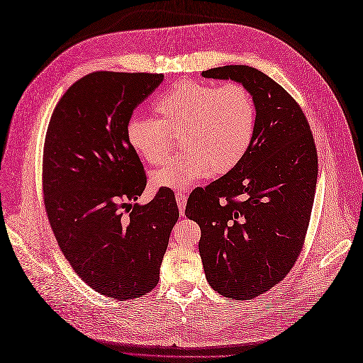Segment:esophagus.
Returning a JSON list of instances; mask_svg holds the SVG:
<instances>
[{
    "instance_id": "34e87169",
    "label": "esophagus",
    "mask_w": 363,
    "mask_h": 363,
    "mask_svg": "<svg viewBox=\"0 0 363 363\" xmlns=\"http://www.w3.org/2000/svg\"><path fill=\"white\" fill-rule=\"evenodd\" d=\"M175 200H177V206H179V211L182 215H184V208H186V195L183 192H175Z\"/></svg>"
}]
</instances>
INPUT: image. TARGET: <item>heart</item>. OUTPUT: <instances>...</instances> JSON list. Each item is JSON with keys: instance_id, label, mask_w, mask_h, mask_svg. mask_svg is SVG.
Segmentation results:
<instances>
[{"instance_id": "b5f03b06", "label": "heart", "mask_w": 363, "mask_h": 363, "mask_svg": "<svg viewBox=\"0 0 363 363\" xmlns=\"http://www.w3.org/2000/svg\"><path fill=\"white\" fill-rule=\"evenodd\" d=\"M156 118L131 116L125 125L128 147L142 160L160 164L182 133L186 150L152 172L155 188L183 191L212 174L235 169L247 155L256 130V103L240 83L215 86L180 82L155 101Z\"/></svg>"}]
</instances>
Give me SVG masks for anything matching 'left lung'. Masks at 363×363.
Masks as SVG:
<instances>
[{
  "label": "left lung",
  "mask_w": 363,
  "mask_h": 363,
  "mask_svg": "<svg viewBox=\"0 0 363 363\" xmlns=\"http://www.w3.org/2000/svg\"><path fill=\"white\" fill-rule=\"evenodd\" d=\"M201 75L244 84L256 103V130L238 167L195 189L184 213L201 228L212 289L255 298L288 276L303 248L316 188L315 142L300 106L267 74L228 65Z\"/></svg>",
  "instance_id": "1"
}]
</instances>
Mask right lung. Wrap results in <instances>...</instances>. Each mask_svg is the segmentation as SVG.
Segmentation results:
<instances>
[{
  "label": "right lung",
  "instance_id": "add662e5",
  "mask_svg": "<svg viewBox=\"0 0 363 363\" xmlns=\"http://www.w3.org/2000/svg\"><path fill=\"white\" fill-rule=\"evenodd\" d=\"M162 82L145 72L83 77L54 108L43 147V199L63 256L92 289L121 301L157 286L179 219L169 189L136 203L147 175L125 139L133 111Z\"/></svg>",
  "mask_w": 363,
  "mask_h": 363
}]
</instances>
